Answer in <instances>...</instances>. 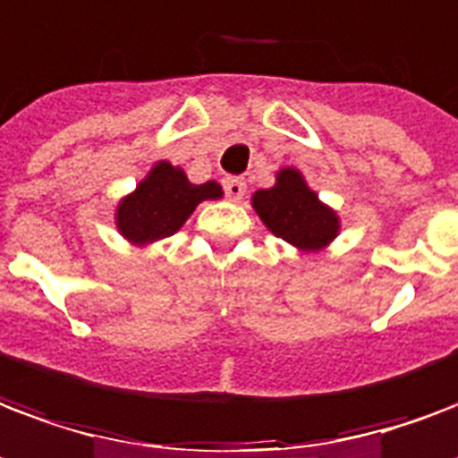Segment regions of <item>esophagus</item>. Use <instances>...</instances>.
Wrapping results in <instances>:
<instances>
[{"instance_id":"34e87169","label":"esophagus","mask_w":458,"mask_h":458,"mask_svg":"<svg viewBox=\"0 0 458 458\" xmlns=\"http://www.w3.org/2000/svg\"><path fill=\"white\" fill-rule=\"evenodd\" d=\"M223 191H225V197L230 201H240L244 197V191H247V184H244L242 177H225L223 180Z\"/></svg>"}]
</instances>
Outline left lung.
Segmentation results:
<instances>
[{"mask_svg":"<svg viewBox=\"0 0 458 458\" xmlns=\"http://www.w3.org/2000/svg\"><path fill=\"white\" fill-rule=\"evenodd\" d=\"M252 206L276 237L300 250H319L336 237V214L319 204L317 194L307 190L302 174L291 167L278 173L276 187L257 191Z\"/></svg>","mask_w":458,"mask_h":458,"instance_id":"left-lung-1","label":"left lung"}]
</instances>
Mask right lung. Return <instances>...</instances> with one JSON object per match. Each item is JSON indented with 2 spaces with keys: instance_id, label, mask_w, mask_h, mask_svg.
<instances>
[{
  "instance_id": "add662e5",
  "label": "right lung",
  "mask_w": 458,
  "mask_h": 458,
  "mask_svg": "<svg viewBox=\"0 0 458 458\" xmlns=\"http://www.w3.org/2000/svg\"><path fill=\"white\" fill-rule=\"evenodd\" d=\"M223 191L216 182L191 184L180 167L158 163L144 182L117 208V228L134 242H153L170 237L204 199H218Z\"/></svg>"
}]
</instances>
